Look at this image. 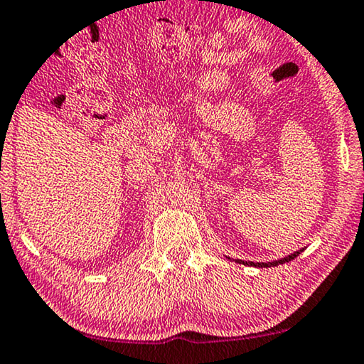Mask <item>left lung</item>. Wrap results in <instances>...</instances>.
Listing matches in <instances>:
<instances>
[{
    "instance_id": "8db88e82",
    "label": "left lung",
    "mask_w": 364,
    "mask_h": 364,
    "mask_svg": "<svg viewBox=\"0 0 364 364\" xmlns=\"http://www.w3.org/2000/svg\"><path fill=\"white\" fill-rule=\"evenodd\" d=\"M303 251H304V249H299V251L292 252V254H289V256H286V257H282V259H277V261H271V262H252V261H240V259H235V262L244 264V266H254V267H274V266H279V264H284V262L292 261V259L299 256V254L303 252ZM228 259H230V257H228Z\"/></svg>"
}]
</instances>
